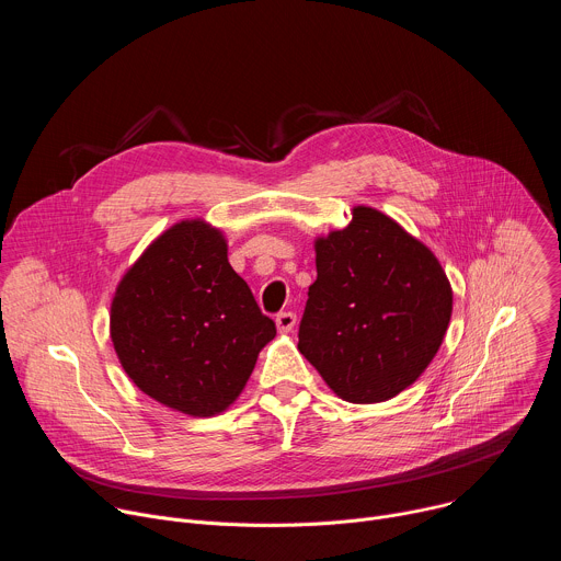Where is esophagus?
<instances>
[{"instance_id":"obj_1","label":"esophagus","mask_w":561,"mask_h":561,"mask_svg":"<svg viewBox=\"0 0 561 561\" xmlns=\"http://www.w3.org/2000/svg\"><path fill=\"white\" fill-rule=\"evenodd\" d=\"M275 324H277V331H279V333H290V331L295 329V324H297V314L290 312V310L279 312V314L275 317Z\"/></svg>"}]
</instances>
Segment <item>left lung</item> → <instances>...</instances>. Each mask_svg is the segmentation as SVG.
I'll use <instances>...</instances> for the list:
<instances>
[{
    "instance_id": "left-lung-1",
    "label": "left lung",
    "mask_w": 561,
    "mask_h": 561,
    "mask_svg": "<svg viewBox=\"0 0 561 561\" xmlns=\"http://www.w3.org/2000/svg\"><path fill=\"white\" fill-rule=\"evenodd\" d=\"M314 266L297 348L329 388L377 404L415 383L453 312L433 251L388 215L355 206L346 228L314 239Z\"/></svg>"
}]
</instances>
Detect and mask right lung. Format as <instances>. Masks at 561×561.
Masks as SVG:
<instances>
[{"mask_svg": "<svg viewBox=\"0 0 561 561\" xmlns=\"http://www.w3.org/2000/svg\"><path fill=\"white\" fill-rule=\"evenodd\" d=\"M219 228L184 219L159 234L117 284L111 340L133 383L191 417L226 411L275 337Z\"/></svg>", "mask_w": 561, "mask_h": 561, "instance_id": "right-lung-1", "label": "right lung"}]
</instances>
